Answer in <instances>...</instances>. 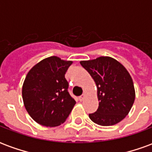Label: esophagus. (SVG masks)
<instances>
[{
    "instance_id": "1",
    "label": "esophagus",
    "mask_w": 152,
    "mask_h": 152,
    "mask_svg": "<svg viewBox=\"0 0 152 152\" xmlns=\"http://www.w3.org/2000/svg\"><path fill=\"white\" fill-rule=\"evenodd\" d=\"M84 98H85V95H81L79 97V100L80 101H83L84 100Z\"/></svg>"
}]
</instances>
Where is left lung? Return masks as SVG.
I'll use <instances>...</instances> for the list:
<instances>
[{"mask_svg":"<svg viewBox=\"0 0 152 152\" xmlns=\"http://www.w3.org/2000/svg\"><path fill=\"white\" fill-rule=\"evenodd\" d=\"M81 66L94 80L98 89V110L90 120L102 126L119 123L130 111L135 99L134 83L122 64L110 57L81 61Z\"/></svg>","mask_w":152,"mask_h":152,"instance_id":"left-lung-1","label":"left lung"}]
</instances>
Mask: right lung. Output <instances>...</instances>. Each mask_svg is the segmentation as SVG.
<instances>
[{
    "mask_svg": "<svg viewBox=\"0 0 152 152\" xmlns=\"http://www.w3.org/2000/svg\"><path fill=\"white\" fill-rule=\"evenodd\" d=\"M72 63L52 56L40 61L28 73L23 86V99L28 114L38 124L58 126L76 104L65 78Z\"/></svg>",
    "mask_w": 152,
    "mask_h": 152,
    "instance_id": "add662e5",
    "label": "right lung"
}]
</instances>
